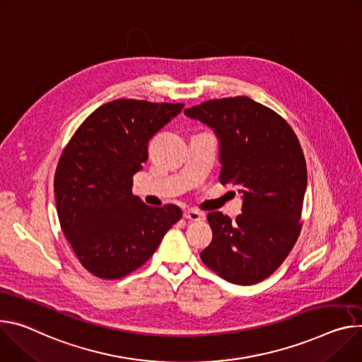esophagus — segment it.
<instances>
[{"label": "esophagus", "mask_w": 362, "mask_h": 362, "mask_svg": "<svg viewBox=\"0 0 362 362\" xmlns=\"http://www.w3.org/2000/svg\"><path fill=\"white\" fill-rule=\"evenodd\" d=\"M183 218L187 219V221H192V222H198V221H204L205 219V215L198 212V211H192V209H187L183 212Z\"/></svg>", "instance_id": "esophagus-1"}]
</instances>
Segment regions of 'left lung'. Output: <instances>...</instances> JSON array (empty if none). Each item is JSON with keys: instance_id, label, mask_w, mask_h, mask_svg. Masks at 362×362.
<instances>
[{"instance_id": "obj_1", "label": "left lung", "mask_w": 362, "mask_h": 362, "mask_svg": "<svg viewBox=\"0 0 362 362\" xmlns=\"http://www.w3.org/2000/svg\"><path fill=\"white\" fill-rule=\"evenodd\" d=\"M185 115L214 129L219 182L243 194L235 222L208 214L212 243L201 258L229 283L255 284L281 264L300 233L308 172L299 140L279 114L248 96L206 101Z\"/></svg>"}]
</instances>
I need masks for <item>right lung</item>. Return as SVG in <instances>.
Masks as SVG:
<instances>
[{"label":"right lung","instance_id":"obj_1","mask_svg":"<svg viewBox=\"0 0 362 362\" xmlns=\"http://www.w3.org/2000/svg\"><path fill=\"white\" fill-rule=\"evenodd\" d=\"M183 107L111 101L82 122L63 150L54 175L57 216L93 276L112 280L137 270L182 218L176 205L148 206L131 189L148 157V140Z\"/></svg>","mask_w":362,"mask_h":362}]
</instances>
